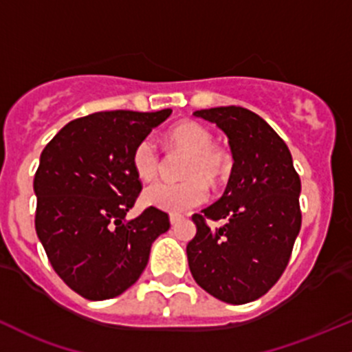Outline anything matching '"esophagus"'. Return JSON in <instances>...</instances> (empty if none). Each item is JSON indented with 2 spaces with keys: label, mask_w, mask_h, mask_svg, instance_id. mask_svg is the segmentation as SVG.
<instances>
[{
  "label": "esophagus",
  "mask_w": 352,
  "mask_h": 352,
  "mask_svg": "<svg viewBox=\"0 0 352 352\" xmlns=\"http://www.w3.org/2000/svg\"><path fill=\"white\" fill-rule=\"evenodd\" d=\"M184 217L182 215H177V214H172L170 215V223H172V226H177V223L180 222V220H182Z\"/></svg>",
  "instance_id": "1"
}]
</instances>
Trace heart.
<instances>
[{"instance_id": "1", "label": "heart", "mask_w": 352, "mask_h": 352, "mask_svg": "<svg viewBox=\"0 0 352 352\" xmlns=\"http://www.w3.org/2000/svg\"><path fill=\"white\" fill-rule=\"evenodd\" d=\"M168 144L187 152L182 168V182H155L144 190V204L158 210L182 214L208 197V184L219 182L227 172L229 155L219 146L212 145V133L194 120H184L167 132ZM132 165L140 180H153L160 167V155L152 138L138 142L132 153Z\"/></svg>"}]
</instances>
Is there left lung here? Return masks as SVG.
I'll return each mask as SVG.
<instances>
[{
	"label": "left lung",
	"mask_w": 352,
	"mask_h": 352,
	"mask_svg": "<svg viewBox=\"0 0 352 352\" xmlns=\"http://www.w3.org/2000/svg\"><path fill=\"white\" fill-rule=\"evenodd\" d=\"M229 138L234 165L226 192L195 214L187 244L195 283L227 304L264 296L287 267L300 230V179L291 152L272 126L242 107L194 111ZM222 219L210 230L206 219Z\"/></svg>",
	"instance_id": "left-lung-1"
}]
</instances>
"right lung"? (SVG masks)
Here are the masks:
<instances>
[{
    "label": "right lung",
    "mask_w": 352,
    "mask_h": 352,
    "mask_svg": "<svg viewBox=\"0 0 352 352\" xmlns=\"http://www.w3.org/2000/svg\"><path fill=\"white\" fill-rule=\"evenodd\" d=\"M172 110L98 111L67 123L34 173V227L50 264L85 299L105 300L133 285L168 215L148 207L126 219L142 190L132 165L138 142Z\"/></svg>",
    "instance_id": "obj_1"
}]
</instances>
